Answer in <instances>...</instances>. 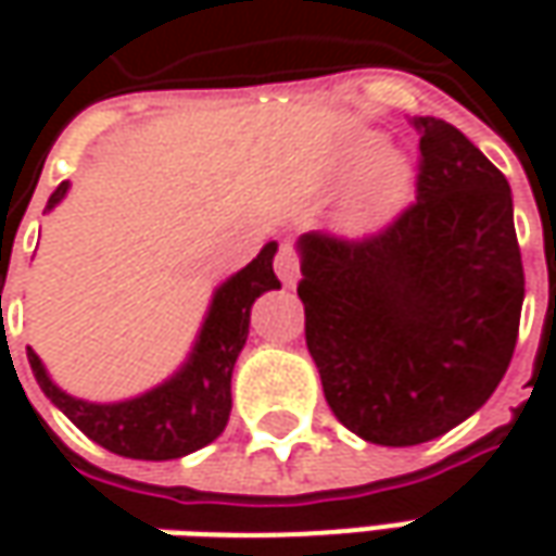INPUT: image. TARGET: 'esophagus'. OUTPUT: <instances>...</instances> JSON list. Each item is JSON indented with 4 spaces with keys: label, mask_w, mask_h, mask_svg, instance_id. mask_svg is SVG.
Listing matches in <instances>:
<instances>
[{
    "label": "esophagus",
    "mask_w": 556,
    "mask_h": 556,
    "mask_svg": "<svg viewBox=\"0 0 556 556\" xmlns=\"http://www.w3.org/2000/svg\"><path fill=\"white\" fill-rule=\"evenodd\" d=\"M275 271H278V278H281L285 288H293V285H296V278H300V256H296V250L290 244H281V250H278V256H275Z\"/></svg>",
    "instance_id": "1"
}]
</instances>
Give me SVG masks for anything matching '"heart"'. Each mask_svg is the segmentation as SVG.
I'll return each mask as SVG.
<instances>
[{"mask_svg": "<svg viewBox=\"0 0 556 556\" xmlns=\"http://www.w3.org/2000/svg\"><path fill=\"white\" fill-rule=\"evenodd\" d=\"M337 225L346 235H377L393 225L415 194V166L405 154L383 144V136L371 129H355L343 141L333 144L328 161L321 166L318 182L337 185Z\"/></svg>", "mask_w": 556, "mask_h": 556, "instance_id": "heart-1", "label": "heart"}]
</instances>
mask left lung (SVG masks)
<instances>
[{
	"mask_svg": "<svg viewBox=\"0 0 556 556\" xmlns=\"http://www.w3.org/2000/svg\"><path fill=\"white\" fill-rule=\"evenodd\" d=\"M417 203L383 235L296 241L306 346L337 420L420 445L480 412L510 365L523 263L510 185L452 123L412 117Z\"/></svg>",
	"mask_w": 556,
	"mask_h": 556,
	"instance_id": "8db88e82",
	"label": "left lung"
}]
</instances>
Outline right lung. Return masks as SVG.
I'll return each mask as SVG.
<instances>
[{"label": "right lung", "instance_id": "right-lung-1", "mask_svg": "<svg viewBox=\"0 0 556 556\" xmlns=\"http://www.w3.org/2000/svg\"><path fill=\"white\" fill-rule=\"evenodd\" d=\"M67 191L71 182L58 185L46 203V213H52L67 198ZM275 253H278V241H268L253 263L228 275L213 290L201 331L191 343V353L157 387L119 402L76 399L54 383L42 358L27 346V362L39 390L86 437L119 458L173 460L210 445L228 424L231 371L250 333V309L263 293L281 288L271 268Z\"/></svg>", "mask_w": 556, "mask_h": 556}]
</instances>
